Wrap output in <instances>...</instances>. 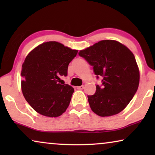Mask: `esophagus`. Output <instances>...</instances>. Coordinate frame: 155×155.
Here are the masks:
<instances>
[{"mask_svg": "<svg viewBox=\"0 0 155 155\" xmlns=\"http://www.w3.org/2000/svg\"><path fill=\"white\" fill-rule=\"evenodd\" d=\"M77 88L78 90H83L84 88V85H81V86H79V87H77Z\"/></svg>", "mask_w": 155, "mask_h": 155, "instance_id": "1", "label": "esophagus"}]
</instances>
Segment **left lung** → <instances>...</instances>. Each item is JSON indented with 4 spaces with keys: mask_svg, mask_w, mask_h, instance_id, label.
I'll list each match as a JSON object with an SVG mask.
<instances>
[{
    "mask_svg": "<svg viewBox=\"0 0 155 155\" xmlns=\"http://www.w3.org/2000/svg\"><path fill=\"white\" fill-rule=\"evenodd\" d=\"M78 54L93 66L97 79L102 78L96 92L87 96L91 109L102 117L120 113L138 88L140 72L134 55L114 40H102Z\"/></svg>",
    "mask_w": 155,
    "mask_h": 155,
    "instance_id": "obj_1",
    "label": "left lung"
}]
</instances>
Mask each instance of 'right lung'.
<instances>
[{"instance_id":"right-lung-1","label":"right lung","mask_w":155,"mask_h":155,"mask_svg":"<svg viewBox=\"0 0 155 155\" xmlns=\"http://www.w3.org/2000/svg\"><path fill=\"white\" fill-rule=\"evenodd\" d=\"M77 54L78 50L58 42L47 41L27 56L21 71L22 94L39 114L58 117L67 109L74 89L59 81L67 76L69 63Z\"/></svg>"}]
</instances>
